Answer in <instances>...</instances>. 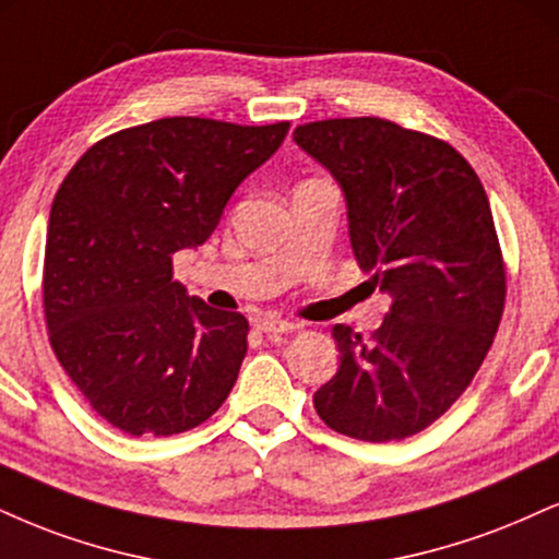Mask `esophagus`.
Returning <instances> with one entry per match:
<instances>
[{"label": "esophagus", "mask_w": 559, "mask_h": 559, "mask_svg": "<svg viewBox=\"0 0 559 559\" xmlns=\"http://www.w3.org/2000/svg\"><path fill=\"white\" fill-rule=\"evenodd\" d=\"M254 328H258L260 333H267V335H278V333H294L297 331V322H288V320H278V318H260L254 320Z\"/></svg>", "instance_id": "1"}]
</instances>
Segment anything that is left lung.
<instances>
[{
    "instance_id": "left-lung-1",
    "label": "left lung",
    "mask_w": 559,
    "mask_h": 559,
    "mask_svg": "<svg viewBox=\"0 0 559 559\" xmlns=\"http://www.w3.org/2000/svg\"><path fill=\"white\" fill-rule=\"evenodd\" d=\"M294 143L341 185L356 262L393 299L369 341L333 328L341 365L314 408L356 440L412 437L472 385L500 325L506 265L487 192L455 147L388 119L299 124Z\"/></svg>"
}]
</instances>
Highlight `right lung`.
<instances>
[{
    "mask_svg": "<svg viewBox=\"0 0 559 559\" xmlns=\"http://www.w3.org/2000/svg\"><path fill=\"white\" fill-rule=\"evenodd\" d=\"M288 122L156 119L87 147L51 203L44 312L59 365L127 435L203 425L237 382L250 322L187 297L174 254L218 226Z\"/></svg>",
    "mask_w": 559,
    "mask_h": 559,
    "instance_id": "obj_1",
    "label": "right lung"
}]
</instances>
